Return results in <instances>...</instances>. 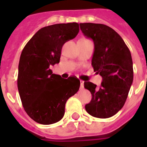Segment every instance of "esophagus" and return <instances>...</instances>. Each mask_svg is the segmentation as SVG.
Masks as SVG:
<instances>
[{"label": "esophagus", "mask_w": 147, "mask_h": 147, "mask_svg": "<svg viewBox=\"0 0 147 147\" xmlns=\"http://www.w3.org/2000/svg\"><path fill=\"white\" fill-rule=\"evenodd\" d=\"M84 88V82L82 80H80V89Z\"/></svg>", "instance_id": "obj_1"}]
</instances>
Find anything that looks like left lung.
Masks as SVG:
<instances>
[{"instance_id":"obj_1","label":"left lung","mask_w":147,"mask_h":147,"mask_svg":"<svg viewBox=\"0 0 147 147\" xmlns=\"http://www.w3.org/2000/svg\"><path fill=\"white\" fill-rule=\"evenodd\" d=\"M80 29L94 42L92 66L102 77L97 87L85 82L92 99L85 105L93 117L107 119L123 107L133 81V66L130 51L123 39L112 28L100 23H80Z\"/></svg>"}]
</instances>
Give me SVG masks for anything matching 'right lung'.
Masks as SVG:
<instances>
[{
    "instance_id": "add662e5",
    "label": "right lung",
    "mask_w": 147,
    "mask_h": 147,
    "mask_svg": "<svg viewBox=\"0 0 147 147\" xmlns=\"http://www.w3.org/2000/svg\"><path fill=\"white\" fill-rule=\"evenodd\" d=\"M77 23H59L40 29L25 45L18 65V88L23 107L39 124H54L65 114L67 100L79 90L80 81L53 74L62 45L79 33Z\"/></svg>"
}]
</instances>
